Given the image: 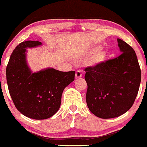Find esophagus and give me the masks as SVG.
Returning a JSON list of instances; mask_svg holds the SVG:
<instances>
[{
    "mask_svg": "<svg viewBox=\"0 0 147 147\" xmlns=\"http://www.w3.org/2000/svg\"><path fill=\"white\" fill-rule=\"evenodd\" d=\"M82 77V74L81 71H77L76 73V76H75V78L76 79H78V78H80Z\"/></svg>",
    "mask_w": 147,
    "mask_h": 147,
    "instance_id": "1",
    "label": "esophagus"
}]
</instances>
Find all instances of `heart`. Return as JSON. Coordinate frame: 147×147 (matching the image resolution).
Segmentation results:
<instances>
[{"mask_svg": "<svg viewBox=\"0 0 147 147\" xmlns=\"http://www.w3.org/2000/svg\"><path fill=\"white\" fill-rule=\"evenodd\" d=\"M87 55H92L90 59V65L92 67H98L103 64L108 58V52L106 50L101 49L100 45H93L88 48L86 52Z\"/></svg>", "mask_w": 147, "mask_h": 147, "instance_id": "b5f03b06", "label": "heart"}]
</instances>
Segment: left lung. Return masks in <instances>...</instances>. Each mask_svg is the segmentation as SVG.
Instances as JSON below:
<instances>
[{"mask_svg":"<svg viewBox=\"0 0 147 147\" xmlns=\"http://www.w3.org/2000/svg\"><path fill=\"white\" fill-rule=\"evenodd\" d=\"M117 41L121 55L98 67L85 69L88 107L104 119L121 116L132 107L141 80L135 51L122 39Z\"/></svg>","mask_w":147,"mask_h":147,"instance_id":"obj_1","label":"left lung"}]
</instances>
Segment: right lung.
<instances>
[{
    "label": "right lung",
    "mask_w": 147,
    "mask_h": 147,
    "mask_svg": "<svg viewBox=\"0 0 147 147\" xmlns=\"http://www.w3.org/2000/svg\"><path fill=\"white\" fill-rule=\"evenodd\" d=\"M41 45L39 41L22 42L14 49L6 69L15 107L24 116L35 120L47 119L58 111L63 90L74 81L76 74L51 67L32 71L27 63V49Z\"/></svg>",
    "instance_id": "add662e5"
}]
</instances>
